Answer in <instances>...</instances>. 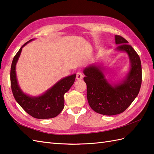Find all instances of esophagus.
<instances>
[{"label":"esophagus","instance_id":"34e87169","mask_svg":"<svg viewBox=\"0 0 154 154\" xmlns=\"http://www.w3.org/2000/svg\"><path fill=\"white\" fill-rule=\"evenodd\" d=\"M83 78V74L81 72H78L76 73V79L77 80H81Z\"/></svg>","mask_w":154,"mask_h":154}]
</instances>
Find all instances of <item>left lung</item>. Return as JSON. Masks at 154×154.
I'll return each instance as SVG.
<instances>
[{
  "label": "left lung",
  "instance_id": "left-lung-1",
  "mask_svg": "<svg viewBox=\"0 0 154 154\" xmlns=\"http://www.w3.org/2000/svg\"><path fill=\"white\" fill-rule=\"evenodd\" d=\"M115 51L125 52L130 60V69L120 82L112 83L106 79L104 67L91 65L84 69L87 85V99L90 107L97 113L115 115L124 112L137 97L142 84V66L137 53L123 37L116 35Z\"/></svg>",
  "mask_w": 154,
  "mask_h": 154
}]
</instances>
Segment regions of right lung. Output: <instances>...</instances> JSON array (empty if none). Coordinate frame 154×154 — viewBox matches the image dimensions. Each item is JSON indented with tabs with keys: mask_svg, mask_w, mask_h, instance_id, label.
<instances>
[{
	"mask_svg": "<svg viewBox=\"0 0 154 154\" xmlns=\"http://www.w3.org/2000/svg\"><path fill=\"white\" fill-rule=\"evenodd\" d=\"M32 40L33 39L23 44L13 59L10 70V82L13 95L23 110L32 117L39 119L54 118L57 117L64 108V95L73 85L76 78V74L62 78L45 93L39 96H31L23 93L17 80L16 65L22 48Z\"/></svg>",
	"mask_w": 154,
	"mask_h": 154,
	"instance_id": "obj_1",
	"label": "right lung"
}]
</instances>
